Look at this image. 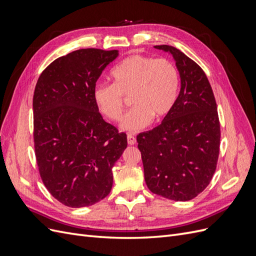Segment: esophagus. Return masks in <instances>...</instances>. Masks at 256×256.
<instances>
[{
	"instance_id": "esophagus-1",
	"label": "esophagus",
	"mask_w": 256,
	"mask_h": 256,
	"mask_svg": "<svg viewBox=\"0 0 256 256\" xmlns=\"http://www.w3.org/2000/svg\"><path fill=\"white\" fill-rule=\"evenodd\" d=\"M127 141H128V144L129 145H134L136 143V138L132 134H128L127 136Z\"/></svg>"
}]
</instances>
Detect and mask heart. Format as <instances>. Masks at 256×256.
Instances as JSON below:
<instances>
[{
    "mask_svg": "<svg viewBox=\"0 0 256 256\" xmlns=\"http://www.w3.org/2000/svg\"><path fill=\"white\" fill-rule=\"evenodd\" d=\"M113 84H97L94 102L108 120L120 118L125 97L131 96L134 106L120 122V129L136 132L154 120H164L172 111L180 90V72L166 58L131 56L124 60L112 72Z\"/></svg>",
    "mask_w": 256,
    "mask_h": 256,
    "instance_id": "1",
    "label": "heart"
}]
</instances>
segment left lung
I'll list each match as a JSON object with an SVG mask.
<instances>
[{
  "mask_svg": "<svg viewBox=\"0 0 256 256\" xmlns=\"http://www.w3.org/2000/svg\"><path fill=\"white\" fill-rule=\"evenodd\" d=\"M154 48L173 56L180 90L160 125L136 138L148 189L172 200L198 196L214 174L220 147L216 104L205 72L172 46Z\"/></svg>",
  "mask_w": 256,
  "mask_h": 256,
  "instance_id": "1",
  "label": "left lung"
}]
</instances>
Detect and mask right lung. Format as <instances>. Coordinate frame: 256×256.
Returning <instances> with one entry per match:
<instances>
[{
	"label": "right lung",
	"instance_id": "1",
	"mask_svg": "<svg viewBox=\"0 0 256 256\" xmlns=\"http://www.w3.org/2000/svg\"><path fill=\"white\" fill-rule=\"evenodd\" d=\"M118 50L80 49L44 69L33 97L37 164L54 198L88 207L109 194L112 168L127 147L124 132L104 120L92 92Z\"/></svg>",
	"mask_w": 256,
	"mask_h": 256
}]
</instances>
